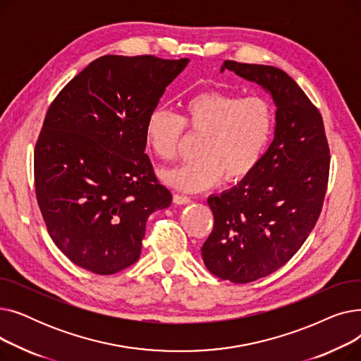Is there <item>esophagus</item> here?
<instances>
[{"instance_id":"34e87169","label":"esophagus","mask_w":361,"mask_h":361,"mask_svg":"<svg viewBox=\"0 0 361 361\" xmlns=\"http://www.w3.org/2000/svg\"><path fill=\"white\" fill-rule=\"evenodd\" d=\"M173 200H174V203H177V204H187V203H190V202H192V199L188 197V196L178 195V193H176V195H174Z\"/></svg>"}]
</instances>
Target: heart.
Instances as JSON below:
<instances>
[{"instance_id": "1", "label": "heart", "mask_w": 361, "mask_h": 361, "mask_svg": "<svg viewBox=\"0 0 361 361\" xmlns=\"http://www.w3.org/2000/svg\"><path fill=\"white\" fill-rule=\"evenodd\" d=\"M184 116L164 106L152 109L145 121V139L157 158L177 155L184 126L204 139L199 161L161 171V178L183 192H202L218 184L247 178L267 154L275 131V108L262 94L206 90L188 98Z\"/></svg>"}]
</instances>
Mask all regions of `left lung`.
I'll use <instances>...</instances> for the list:
<instances>
[{
	"mask_svg": "<svg viewBox=\"0 0 361 361\" xmlns=\"http://www.w3.org/2000/svg\"><path fill=\"white\" fill-rule=\"evenodd\" d=\"M224 70L262 86L276 106L275 136L257 168L207 199L215 225L202 245L206 268L247 283L283 267L314 228L331 157L319 109L286 71L230 60Z\"/></svg>",
	"mask_w": 361,
	"mask_h": 361,
	"instance_id": "8db88e82",
	"label": "left lung"
}]
</instances>
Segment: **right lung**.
<instances>
[{"label": "right lung", "instance_id": "obj_1", "mask_svg": "<svg viewBox=\"0 0 361 361\" xmlns=\"http://www.w3.org/2000/svg\"><path fill=\"white\" fill-rule=\"evenodd\" d=\"M188 59L104 55L48 108L35 147L36 199L74 264L112 275L142 252L146 221L171 204L145 154V121Z\"/></svg>", "mask_w": 361, "mask_h": 361}]
</instances>
